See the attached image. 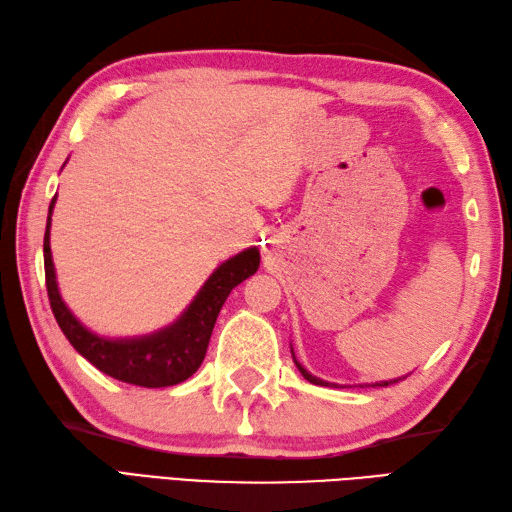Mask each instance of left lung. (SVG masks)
<instances>
[{
	"label": "left lung",
	"instance_id": "1",
	"mask_svg": "<svg viewBox=\"0 0 512 512\" xmlns=\"http://www.w3.org/2000/svg\"><path fill=\"white\" fill-rule=\"evenodd\" d=\"M293 361H295V366H298V370L302 372V377H304L306 381H309V383H315V385H333V383H328V381H322V379L313 377V374H311L309 370L300 366L298 359H295V357H293ZM396 381H401V379H390V381H381V383H374V385H379V388H383V385H390V383H396ZM361 388H363V385H361Z\"/></svg>",
	"mask_w": 512,
	"mask_h": 512
}]
</instances>
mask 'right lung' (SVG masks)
<instances>
[{"instance_id": "obj_1", "label": "right lung", "mask_w": 512, "mask_h": 512, "mask_svg": "<svg viewBox=\"0 0 512 512\" xmlns=\"http://www.w3.org/2000/svg\"><path fill=\"white\" fill-rule=\"evenodd\" d=\"M54 201L56 195L50 203L48 225H45L43 236L45 287H48L52 313L56 322H59L63 335L70 339V344L89 363H94L100 372L124 383L140 385V388H168V385H177L192 377L199 370L203 357H206L214 322H217L227 295L258 271V249L249 247L245 252L225 260L206 280V285L199 289L188 309L173 324L162 328V331L142 337L107 339L92 333L78 322L59 293L50 249V223Z\"/></svg>"}]
</instances>
